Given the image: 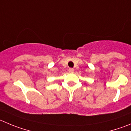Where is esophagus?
<instances>
[{"label":"esophagus","mask_w":131,"mask_h":131,"mask_svg":"<svg viewBox=\"0 0 131 131\" xmlns=\"http://www.w3.org/2000/svg\"><path fill=\"white\" fill-rule=\"evenodd\" d=\"M68 71H69V73H73L74 72V69H73V68H69Z\"/></svg>","instance_id":"obj_1"}]
</instances>
